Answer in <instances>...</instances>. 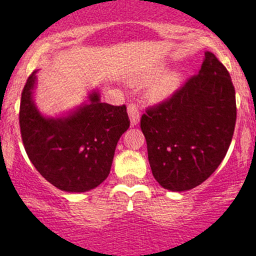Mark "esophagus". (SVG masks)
I'll return each mask as SVG.
<instances>
[{"mask_svg":"<svg viewBox=\"0 0 256 256\" xmlns=\"http://www.w3.org/2000/svg\"><path fill=\"white\" fill-rule=\"evenodd\" d=\"M128 112L130 116L131 125H138V121H140V108L135 102H131L128 106Z\"/></svg>","mask_w":256,"mask_h":256,"instance_id":"1","label":"esophagus"}]
</instances>
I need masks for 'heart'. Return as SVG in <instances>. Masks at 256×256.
<instances>
[{
  "label": "heart",
  "instance_id": "1",
  "mask_svg": "<svg viewBox=\"0 0 256 256\" xmlns=\"http://www.w3.org/2000/svg\"><path fill=\"white\" fill-rule=\"evenodd\" d=\"M180 74L177 72H171L162 76L157 82L156 88H154V92L158 96H167V95L172 94L174 90L180 86Z\"/></svg>",
  "mask_w": 256,
  "mask_h": 256
}]
</instances>
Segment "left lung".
<instances>
[{
	"label": "left lung",
	"mask_w": 256,
	"mask_h": 256,
	"mask_svg": "<svg viewBox=\"0 0 256 256\" xmlns=\"http://www.w3.org/2000/svg\"><path fill=\"white\" fill-rule=\"evenodd\" d=\"M236 121V90L226 66L204 53L200 73L141 118L154 180L174 192L192 190L218 168Z\"/></svg>",
	"instance_id": "8db88e82"
}]
</instances>
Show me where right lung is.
Wrapping results in <instances>:
<instances>
[{"instance_id": "obj_1", "label": "right lung", "mask_w": 256, "mask_h": 256, "mask_svg": "<svg viewBox=\"0 0 256 256\" xmlns=\"http://www.w3.org/2000/svg\"><path fill=\"white\" fill-rule=\"evenodd\" d=\"M36 72L28 76L20 106V128L28 158L54 187L86 192L109 176L118 138L130 126L125 105L100 102L98 92L66 118H44L33 102Z\"/></svg>"}]
</instances>
